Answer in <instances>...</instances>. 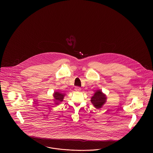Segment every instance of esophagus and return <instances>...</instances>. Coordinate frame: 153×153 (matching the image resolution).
Segmentation results:
<instances>
[{
    "label": "esophagus",
    "instance_id": "obj_1",
    "mask_svg": "<svg viewBox=\"0 0 153 153\" xmlns=\"http://www.w3.org/2000/svg\"><path fill=\"white\" fill-rule=\"evenodd\" d=\"M74 90L77 92H79L81 91V88L79 87H76L74 88Z\"/></svg>",
    "mask_w": 153,
    "mask_h": 153
}]
</instances>
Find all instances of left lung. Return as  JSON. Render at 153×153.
Returning <instances> with one entry per match:
<instances>
[{"mask_svg":"<svg viewBox=\"0 0 153 153\" xmlns=\"http://www.w3.org/2000/svg\"><path fill=\"white\" fill-rule=\"evenodd\" d=\"M105 96L102 93L101 91H97L95 95L91 98V102L96 108H100L105 102Z\"/></svg>","mask_w":153,"mask_h":153,"instance_id":"obj_1","label":"left lung"}]
</instances>
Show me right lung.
Instances as JSON below:
<instances>
[{
  "label": "right lung",
  "instance_id": "obj_1",
  "mask_svg": "<svg viewBox=\"0 0 153 153\" xmlns=\"http://www.w3.org/2000/svg\"><path fill=\"white\" fill-rule=\"evenodd\" d=\"M53 96H54V99L57 101H58V102H62L63 100L64 94H63L62 93H60V92H54Z\"/></svg>",
  "mask_w": 153,
  "mask_h": 153
}]
</instances>
